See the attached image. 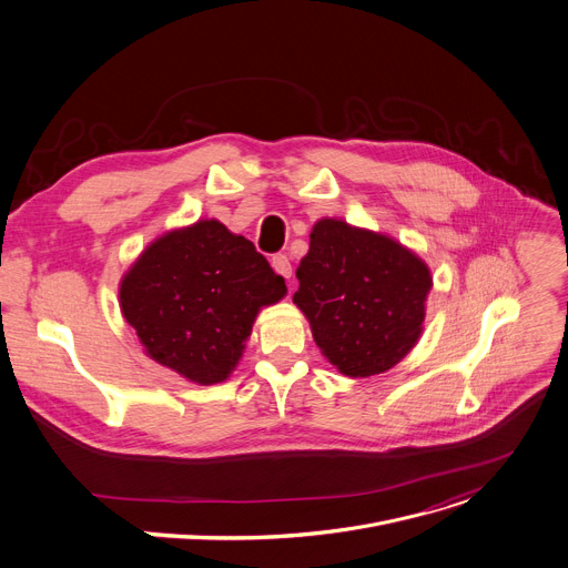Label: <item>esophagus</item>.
I'll list each match as a JSON object with an SVG mask.
<instances>
[{"label": "esophagus", "instance_id": "34e87169", "mask_svg": "<svg viewBox=\"0 0 568 568\" xmlns=\"http://www.w3.org/2000/svg\"><path fill=\"white\" fill-rule=\"evenodd\" d=\"M272 267H274V272H276L278 276H283V278H290V276H292V265H290V257H287L285 253H276V255L272 257Z\"/></svg>", "mask_w": 568, "mask_h": 568}]
</instances>
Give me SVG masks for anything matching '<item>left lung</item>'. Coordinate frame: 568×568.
<instances>
[{"instance_id":"obj_1","label":"left lung","mask_w":568,"mask_h":568,"mask_svg":"<svg viewBox=\"0 0 568 568\" xmlns=\"http://www.w3.org/2000/svg\"><path fill=\"white\" fill-rule=\"evenodd\" d=\"M296 278L317 346L351 378L392 369L422 335L430 272L385 235L322 220Z\"/></svg>"}]
</instances>
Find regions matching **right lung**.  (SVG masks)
<instances>
[{
    "label": "right lung",
    "mask_w": 568,
    "mask_h": 568,
    "mask_svg": "<svg viewBox=\"0 0 568 568\" xmlns=\"http://www.w3.org/2000/svg\"><path fill=\"white\" fill-rule=\"evenodd\" d=\"M285 292L253 242L203 220L146 246L122 281L120 303L156 363L213 385L237 365L257 311Z\"/></svg>",
    "instance_id": "obj_1"
}]
</instances>
